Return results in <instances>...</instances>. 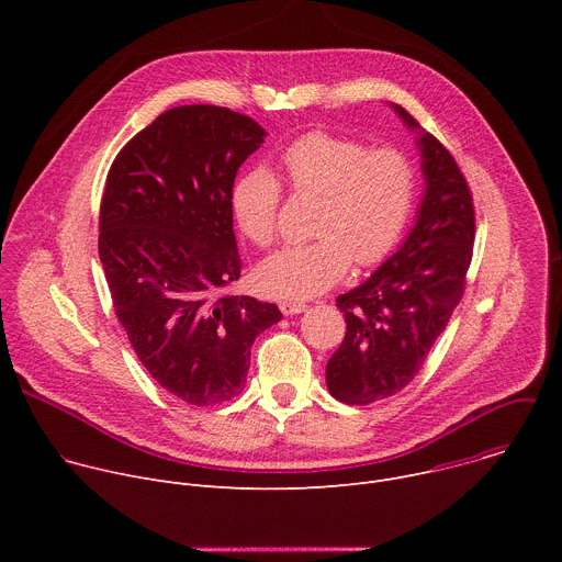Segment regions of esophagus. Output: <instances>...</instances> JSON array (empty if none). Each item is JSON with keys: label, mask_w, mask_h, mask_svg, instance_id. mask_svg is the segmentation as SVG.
Here are the masks:
<instances>
[{"label": "esophagus", "mask_w": 562, "mask_h": 562, "mask_svg": "<svg viewBox=\"0 0 562 562\" xmlns=\"http://www.w3.org/2000/svg\"><path fill=\"white\" fill-rule=\"evenodd\" d=\"M280 311L284 315H297L302 311H306V304L304 302H297V300H282L280 302Z\"/></svg>", "instance_id": "34e87169"}]
</instances>
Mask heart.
Masks as SVG:
<instances>
[{"mask_svg":"<svg viewBox=\"0 0 562 562\" xmlns=\"http://www.w3.org/2000/svg\"><path fill=\"white\" fill-rule=\"evenodd\" d=\"M280 165L295 193L319 198L317 239L284 247L260 265L258 282L267 293L315 297L345 278L351 260L371 267L391 254L416 202V169L403 150H369L353 139L306 133L282 153ZM280 198L282 187L265 167L233 184V217L256 247L273 245Z\"/></svg>","mask_w":562,"mask_h":562,"instance_id":"b5f03b06","label":"heart"}]
</instances>
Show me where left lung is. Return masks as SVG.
<instances>
[{"mask_svg": "<svg viewBox=\"0 0 562 562\" xmlns=\"http://www.w3.org/2000/svg\"><path fill=\"white\" fill-rule=\"evenodd\" d=\"M391 109L416 133L425 193L405 243L338 297L347 334L327 362V389L347 405L375 403L414 380L462 297L471 265L473 204L456 159L403 106Z\"/></svg>", "mask_w": 562, "mask_h": 562, "instance_id": "left-lung-1", "label": "left lung"}]
</instances>
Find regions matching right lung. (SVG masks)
Segmentation results:
<instances>
[{
    "instance_id": "obj_1",
    "label": "right lung",
    "mask_w": 562,
    "mask_h": 562,
    "mask_svg": "<svg viewBox=\"0 0 562 562\" xmlns=\"http://www.w3.org/2000/svg\"><path fill=\"white\" fill-rule=\"evenodd\" d=\"M267 131L222 106L159 115L111 165L100 260L115 315L150 378L206 407L239 393L280 308L224 289L239 278L231 191Z\"/></svg>"
}]
</instances>
